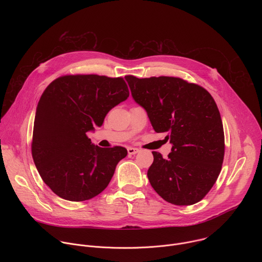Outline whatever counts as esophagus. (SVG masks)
Instances as JSON below:
<instances>
[{
    "instance_id": "1",
    "label": "esophagus",
    "mask_w": 262,
    "mask_h": 262,
    "mask_svg": "<svg viewBox=\"0 0 262 262\" xmlns=\"http://www.w3.org/2000/svg\"><path fill=\"white\" fill-rule=\"evenodd\" d=\"M140 150L138 148H134V147H128L127 148V152H128V155H136V154H138Z\"/></svg>"
}]
</instances>
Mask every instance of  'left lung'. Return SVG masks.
I'll return each instance as SVG.
<instances>
[{
    "instance_id": "left-lung-1",
    "label": "left lung",
    "mask_w": 262,
    "mask_h": 262,
    "mask_svg": "<svg viewBox=\"0 0 262 262\" xmlns=\"http://www.w3.org/2000/svg\"><path fill=\"white\" fill-rule=\"evenodd\" d=\"M132 96L145 108L157 133H167V159L154 151L147 176L167 202L192 205L210 191L221 172L225 139L219 108L199 85L173 77L126 76Z\"/></svg>"
}]
</instances>
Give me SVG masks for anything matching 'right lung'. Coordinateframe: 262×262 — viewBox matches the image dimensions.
<instances>
[{
    "mask_svg": "<svg viewBox=\"0 0 262 262\" xmlns=\"http://www.w3.org/2000/svg\"><path fill=\"white\" fill-rule=\"evenodd\" d=\"M128 95L122 78L97 74L63 76L47 87L36 108L32 157L56 195L79 202L106 188L127 150L95 146L87 133L101 126L108 111Z\"/></svg>",
    "mask_w": 262,
    "mask_h": 262,
    "instance_id": "1",
    "label": "right lung"
}]
</instances>
